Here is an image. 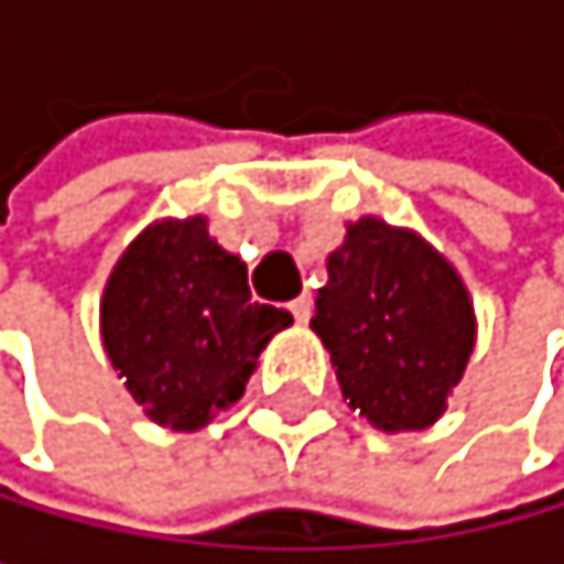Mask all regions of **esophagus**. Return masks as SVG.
Segmentation results:
<instances>
[{
    "instance_id": "1",
    "label": "esophagus",
    "mask_w": 564,
    "mask_h": 564,
    "mask_svg": "<svg viewBox=\"0 0 564 564\" xmlns=\"http://www.w3.org/2000/svg\"><path fill=\"white\" fill-rule=\"evenodd\" d=\"M289 311H293L296 325H306V321H311V314H314V300H311V293H300L293 303H289Z\"/></svg>"
}]
</instances>
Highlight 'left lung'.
<instances>
[{
  "label": "left lung",
  "instance_id": "obj_1",
  "mask_svg": "<svg viewBox=\"0 0 564 564\" xmlns=\"http://www.w3.org/2000/svg\"><path fill=\"white\" fill-rule=\"evenodd\" d=\"M311 328L349 410L384 434L437 424L477 346L474 296L455 264L416 229L375 215L346 221Z\"/></svg>",
  "mask_w": 564,
  "mask_h": 564
}]
</instances>
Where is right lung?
Listing matches in <instances>:
<instances>
[{
    "label": "right lung",
    "mask_w": 564,
    "mask_h": 564,
    "mask_svg": "<svg viewBox=\"0 0 564 564\" xmlns=\"http://www.w3.org/2000/svg\"><path fill=\"white\" fill-rule=\"evenodd\" d=\"M101 346L148 420L200 431L243 399L261 349L293 314L253 303L247 264L208 218H154L122 250L101 293Z\"/></svg>",
    "instance_id": "add662e5"
}]
</instances>
